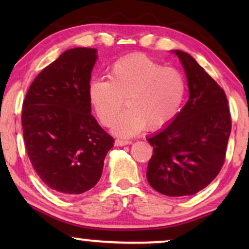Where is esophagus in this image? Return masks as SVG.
I'll list each match as a JSON object with an SVG mask.
<instances>
[{
	"mask_svg": "<svg viewBox=\"0 0 249 249\" xmlns=\"http://www.w3.org/2000/svg\"><path fill=\"white\" fill-rule=\"evenodd\" d=\"M114 144H115V146H125V145L131 144V142L130 141H124V139H115Z\"/></svg>",
	"mask_w": 249,
	"mask_h": 249,
	"instance_id": "34e87169",
	"label": "esophagus"
}]
</instances>
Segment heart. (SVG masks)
<instances>
[{
  "label": "heart",
  "mask_w": 249,
  "mask_h": 249,
  "mask_svg": "<svg viewBox=\"0 0 249 249\" xmlns=\"http://www.w3.org/2000/svg\"><path fill=\"white\" fill-rule=\"evenodd\" d=\"M108 80H95L88 97L102 124L110 125L123 106L128 107L112 124V131L130 137L145 127L158 130L175 120L186 96L181 71L162 64L145 54H131L115 61Z\"/></svg>",
  "instance_id": "1"
}]
</instances>
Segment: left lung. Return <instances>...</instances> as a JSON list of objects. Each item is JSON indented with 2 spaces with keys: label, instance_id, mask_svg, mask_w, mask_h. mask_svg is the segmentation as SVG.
Returning a JSON list of instances; mask_svg holds the SVG:
<instances>
[{
  "label": "left lung",
  "instance_id": "1",
  "mask_svg": "<svg viewBox=\"0 0 249 249\" xmlns=\"http://www.w3.org/2000/svg\"><path fill=\"white\" fill-rule=\"evenodd\" d=\"M185 69L189 100L175 120L147 138L153 155L148 183L171 197L198 193L222 168L231 132L226 93L215 80L182 51H173Z\"/></svg>",
  "mask_w": 249,
  "mask_h": 249
}]
</instances>
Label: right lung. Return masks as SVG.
<instances>
[{"instance_id": "right-lung-1", "label": "right lung", "mask_w": 249, "mask_h": 249, "mask_svg": "<svg viewBox=\"0 0 249 249\" xmlns=\"http://www.w3.org/2000/svg\"><path fill=\"white\" fill-rule=\"evenodd\" d=\"M96 49L67 50L40 71L22 104L26 151L47 187L79 195L96 185L114 139L90 114L88 87Z\"/></svg>"}]
</instances>
